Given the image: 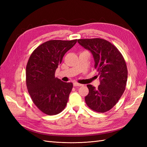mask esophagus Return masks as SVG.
I'll use <instances>...</instances> for the list:
<instances>
[{"mask_svg": "<svg viewBox=\"0 0 147 147\" xmlns=\"http://www.w3.org/2000/svg\"><path fill=\"white\" fill-rule=\"evenodd\" d=\"M83 85V84H80V83H77V82H74V86H82Z\"/></svg>", "mask_w": 147, "mask_h": 147, "instance_id": "esophagus-1", "label": "esophagus"}]
</instances>
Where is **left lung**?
Instances as JSON below:
<instances>
[{
	"label": "left lung",
	"mask_w": 147,
	"mask_h": 147,
	"mask_svg": "<svg viewBox=\"0 0 147 147\" xmlns=\"http://www.w3.org/2000/svg\"><path fill=\"white\" fill-rule=\"evenodd\" d=\"M78 42L91 52L100 79L97 88L87 85L86 104L95 112H107L117 104L125 90L127 78L125 60L118 48L105 39L83 38Z\"/></svg>",
	"instance_id": "1"
}]
</instances>
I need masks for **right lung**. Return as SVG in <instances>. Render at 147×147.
<instances>
[{
  "instance_id": "obj_1",
  "label": "right lung",
  "mask_w": 147,
  "mask_h": 147,
  "mask_svg": "<svg viewBox=\"0 0 147 147\" xmlns=\"http://www.w3.org/2000/svg\"><path fill=\"white\" fill-rule=\"evenodd\" d=\"M77 41L51 40L40 45L29 57L26 86L34 104L45 114L57 115L66 107L73 84L55 78V72L65 53Z\"/></svg>"
}]
</instances>
